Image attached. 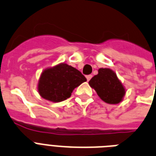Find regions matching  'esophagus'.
<instances>
[{
	"label": "esophagus",
	"instance_id": "34e87169",
	"mask_svg": "<svg viewBox=\"0 0 156 156\" xmlns=\"http://www.w3.org/2000/svg\"><path fill=\"white\" fill-rule=\"evenodd\" d=\"M92 78V75H88V76H86V79L87 80L89 81V80H90V79Z\"/></svg>",
	"mask_w": 156,
	"mask_h": 156
}]
</instances>
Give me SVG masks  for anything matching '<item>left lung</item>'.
Masks as SVG:
<instances>
[{
    "instance_id": "8db88e82",
    "label": "left lung",
    "mask_w": 156,
    "mask_h": 156,
    "mask_svg": "<svg viewBox=\"0 0 156 156\" xmlns=\"http://www.w3.org/2000/svg\"><path fill=\"white\" fill-rule=\"evenodd\" d=\"M102 101L109 104H117L123 100L125 89L116 74L109 68H100L98 74L89 82Z\"/></svg>"
}]
</instances>
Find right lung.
<instances>
[{
    "mask_svg": "<svg viewBox=\"0 0 156 156\" xmlns=\"http://www.w3.org/2000/svg\"><path fill=\"white\" fill-rule=\"evenodd\" d=\"M84 75L67 63H60L42 72L38 82V92L43 98L59 102L71 97L72 91L86 81Z\"/></svg>",
    "mask_w": 156,
    "mask_h": 156,
    "instance_id": "obj_1",
    "label": "right lung"
}]
</instances>
